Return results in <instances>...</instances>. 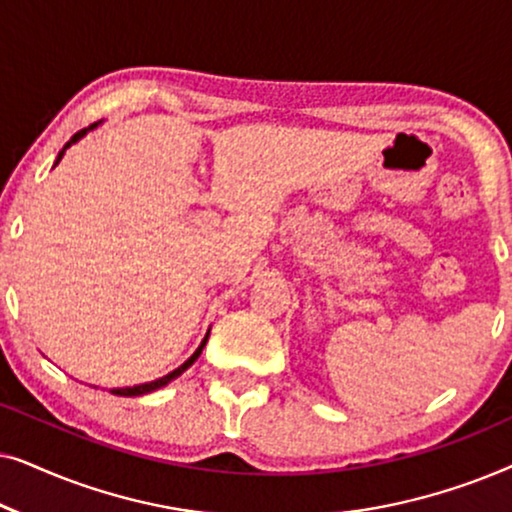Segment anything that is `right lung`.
Returning <instances> with one entry per match:
<instances>
[{"instance_id":"add662e5","label":"right lung","mask_w":512,"mask_h":512,"mask_svg":"<svg viewBox=\"0 0 512 512\" xmlns=\"http://www.w3.org/2000/svg\"><path fill=\"white\" fill-rule=\"evenodd\" d=\"M97 125H100V123H93V125H90V128H83V130H79V132H76V135H74L72 139H69V142H67L65 146H62V151L58 153V158H55V165H58V163H60V160H62V156H65V151L69 149V146H72V144H76V142H79V139H83V137H86L90 130H95V128H97ZM55 165H53V167H55ZM207 338H209V331H207V335H205V340H202V342H200V347H198V349H195V352L191 354V359H188V361H184V363H181V366H179V368H174V370H172V373H167V375H163V377H158V380H153V382L135 384V387L111 389V394H116V396H144V394H151V391H156V389H160V387H165V384H170L172 380H177V377H179L181 373H184V370H188V368H191V366H193V363H195V361H198V356L202 354V349H205V345H207Z\"/></svg>"}]
</instances>
